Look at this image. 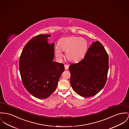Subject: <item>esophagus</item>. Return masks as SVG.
Here are the masks:
<instances>
[{"mask_svg":"<svg viewBox=\"0 0 129 129\" xmlns=\"http://www.w3.org/2000/svg\"><path fill=\"white\" fill-rule=\"evenodd\" d=\"M64 67L65 70H67V69H69V66L68 65H67V64H64Z\"/></svg>","mask_w":129,"mask_h":129,"instance_id":"obj_1","label":"esophagus"}]
</instances>
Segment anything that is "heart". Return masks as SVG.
<instances>
[{
    "label": "heart",
    "instance_id": "obj_1",
    "mask_svg": "<svg viewBox=\"0 0 129 129\" xmlns=\"http://www.w3.org/2000/svg\"><path fill=\"white\" fill-rule=\"evenodd\" d=\"M88 42L86 39L76 36H70L60 39L58 46L55 48L56 55L61 58V51H66V57L68 60L77 62L82 60L86 55L88 49Z\"/></svg>",
    "mask_w": 129,
    "mask_h": 129
}]
</instances>
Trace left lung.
I'll return each mask as SVG.
<instances>
[{
  "label": "left lung",
  "instance_id": "1",
  "mask_svg": "<svg viewBox=\"0 0 129 129\" xmlns=\"http://www.w3.org/2000/svg\"><path fill=\"white\" fill-rule=\"evenodd\" d=\"M70 84L78 94L85 97L97 94L105 85L109 70V56L99 41L92 43L83 60L71 64Z\"/></svg>",
  "mask_w": 129,
  "mask_h": 129
}]
</instances>
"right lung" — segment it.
<instances>
[{
  "label": "right lung",
  "mask_w": 129,
  "mask_h": 129,
  "mask_svg": "<svg viewBox=\"0 0 129 129\" xmlns=\"http://www.w3.org/2000/svg\"><path fill=\"white\" fill-rule=\"evenodd\" d=\"M50 35L40 34L31 39L19 58V72L23 86L33 96L48 97L55 90L64 65L53 61L55 43L49 44Z\"/></svg>",
  "instance_id": "1"
}]
</instances>
